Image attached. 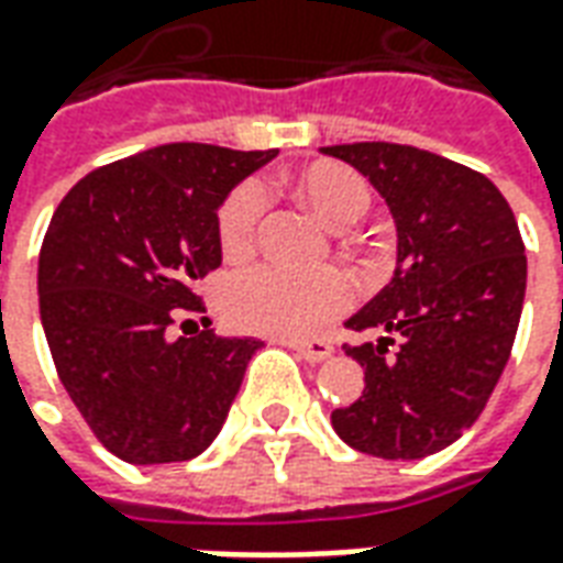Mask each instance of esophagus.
Masks as SVG:
<instances>
[{
  "label": "esophagus",
  "mask_w": 563,
  "mask_h": 563,
  "mask_svg": "<svg viewBox=\"0 0 563 563\" xmlns=\"http://www.w3.org/2000/svg\"><path fill=\"white\" fill-rule=\"evenodd\" d=\"M283 343V346H289V350H295V353L301 355L305 362H325V358H331V353H334V346H331L329 341H277Z\"/></svg>",
  "instance_id": "34e87169"
}]
</instances>
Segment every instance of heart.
Segmentation results:
<instances>
[{
	"label": "heart",
	"instance_id": "obj_1",
	"mask_svg": "<svg viewBox=\"0 0 563 563\" xmlns=\"http://www.w3.org/2000/svg\"><path fill=\"white\" fill-rule=\"evenodd\" d=\"M298 196L329 225H350L371 205V186L358 172L338 162H313L292 177ZM268 186L244 180L222 201L217 234L222 256L246 258L253 253L258 225L268 210ZM353 280L338 268L289 271L280 265H256L222 286V313L234 329L258 331L283 341L317 338L353 307Z\"/></svg>",
	"mask_w": 563,
	"mask_h": 563
}]
</instances>
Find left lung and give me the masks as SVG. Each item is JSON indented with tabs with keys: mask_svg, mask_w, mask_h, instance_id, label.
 <instances>
[{
	"mask_svg": "<svg viewBox=\"0 0 563 563\" xmlns=\"http://www.w3.org/2000/svg\"><path fill=\"white\" fill-rule=\"evenodd\" d=\"M322 153L365 174L398 229L395 277L346 319L383 334L343 346L365 391L331 424L365 455H434L479 419L507 367L528 280L519 225L485 174L428 150L358 141Z\"/></svg>",
	"mask_w": 563,
	"mask_h": 563,
	"instance_id": "left-lung-1",
	"label": "left lung"
}]
</instances>
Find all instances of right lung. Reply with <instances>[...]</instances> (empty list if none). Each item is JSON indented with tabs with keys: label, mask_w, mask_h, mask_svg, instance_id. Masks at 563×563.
Returning <instances> with one entry per match:
<instances>
[{
	"label": "right lung",
	"mask_w": 563,
	"mask_h": 563,
	"mask_svg": "<svg viewBox=\"0 0 563 563\" xmlns=\"http://www.w3.org/2000/svg\"><path fill=\"white\" fill-rule=\"evenodd\" d=\"M274 156L162 144L90 172L54 210L38 256L44 338L68 398L117 459L189 461L220 434L262 343L168 329L205 310L192 286L222 265L217 210Z\"/></svg>",
	"instance_id": "add662e5"
}]
</instances>
